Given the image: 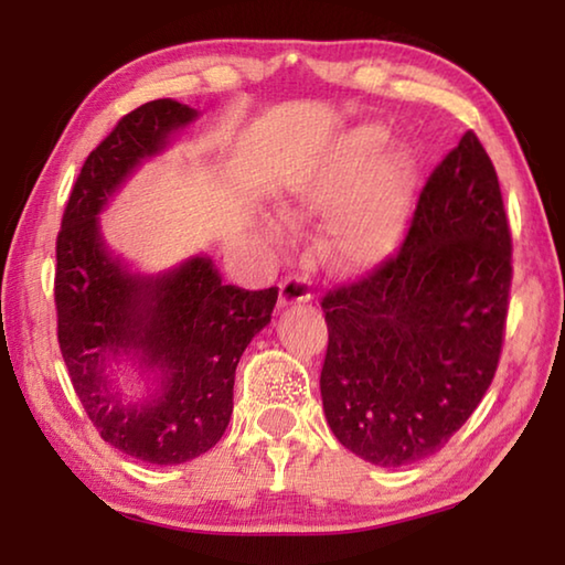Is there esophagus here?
<instances>
[{"instance_id": "34e87169", "label": "esophagus", "mask_w": 565, "mask_h": 565, "mask_svg": "<svg viewBox=\"0 0 565 565\" xmlns=\"http://www.w3.org/2000/svg\"><path fill=\"white\" fill-rule=\"evenodd\" d=\"M311 301V281L306 276H286L279 286V306Z\"/></svg>"}]
</instances>
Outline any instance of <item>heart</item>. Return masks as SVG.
<instances>
[{
    "label": "heart",
    "mask_w": 565,
    "mask_h": 565,
    "mask_svg": "<svg viewBox=\"0 0 565 565\" xmlns=\"http://www.w3.org/2000/svg\"><path fill=\"white\" fill-rule=\"evenodd\" d=\"M388 131L361 124L279 184L281 212L303 218L332 206L317 236V254L333 274H361L401 244L414 204L418 164L404 147L383 151Z\"/></svg>",
    "instance_id": "obj_1"
}]
</instances>
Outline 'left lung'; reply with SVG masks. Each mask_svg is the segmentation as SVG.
Returning <instances> with one entry per match:
<instances>
[{
    "label": "left lung",
    "mask_w": 565,
    "mask_h": 565,
    "mask_svg": "<svg viewBox=\"0 0 565 565\" xmlns=\"http://www.w3.org/2000/svg\"><path fill=\"white\" fill-rule=\"evenodd\" d=\"M511 276L499 177L466 131L428 177L398 252L323 296L333 436L388 468L441 451L499 369Z\"/></svg>",
    "instance_id": "obj_1"
}]
</instances>
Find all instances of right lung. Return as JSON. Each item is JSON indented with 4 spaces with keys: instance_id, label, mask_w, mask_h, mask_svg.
I'll use <instances>...</instances> for the list:
<instances>
[{
    "instance_id": "right-lung-1",
    "label": "right lung",
    "mask_w": 565,
    "mask_h": 565,
    "mask_svg": "<svg viewBox=\"0 0 565 565\" xmlns=\"http://www.w3.org/2000/svg\"><path fill=\"white\" fill-rule=\"evenodd\" d=\"M196 117L174 99L121 117L84 161L56 236V339L72 386L104 441L157 466L191 461L224 436L236 363L279 299L276 286L222 284L209 256L141 274L104 242L99 214L114 191ZM124 358L156 379L137 402L108 376Z\"/></svg>"
}]
</instances>
